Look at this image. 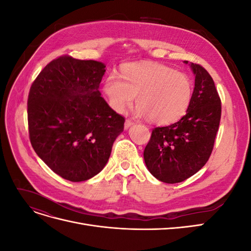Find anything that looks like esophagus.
<instances>
[{
    "mask_svg": "<svg viewBox=\"0 0 251 251\" xmlns=\"http://www.w3.org/2000/svg\"><path fill=\"white\" fill-rule=\"evenodd\" d=\"M133 125H134V123H133L132 120H130V119H126V123H125V130H127V128L130 127V126H132Z\"/></svg>",
    "mask_w": 251,
    "mask_h": 251,
    "instance_id": "obj_1",
    "label": "esophagus"
}]
</instances>
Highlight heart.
Instances as JSON below:
<instances>
[{"label":"heart","instance_id":"b5f03b06","mask_svg":"<svg viewBox=\"0 0 251 251\" xmlns=\"http://www.w3.org/2000/svg\"><path fill=\"white\" fill-rule=\"evenodd\" d=\"M111 108L124 113L137 96L136 115L149 117L156 125H171L186 113L193 97L187 75L156 63L127 64L121 76L111 73L103 83Z\"/></svg>","mask_w":251,"mask_h":251}]
</instances>
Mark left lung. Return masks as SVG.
<instances>
[{"label": "left lung", "mask_w": 251, "mask_h": 251, "mask_svg": "<svg viewBox=\"0 0 251 251\" xmlns=\"http://www.w3.org/2000/svg\"><path fill=\"white\" fill-rule=\"evenodd\" d=\"M188 65L195 88L185 115L171 126L153 128L143 151L149 172L164 183L184 181L203 168L221 119V100L209 73L200 65Z\"/></svg>", "instance_id": "left-lung-1"}]
</instances>
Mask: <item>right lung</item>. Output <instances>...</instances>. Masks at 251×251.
<instances>
[{
    "instance_id": "1",
    "label": "right lung",
    "mask_w": 251,
    "mask_h": 251,
    "mask_svg": "<svg viewBox=\"0 0 251 251\" xmlns=\"http://www.w3.org/2000/svg\"><path fill=\"white\" fill-rule=\"evenodd\" d=\"M105 65L60 56L37 75L28 96L32 148L64 179L81 182L107 164L125 118L98 90Z\"/></svg>"
}]
</instances>
